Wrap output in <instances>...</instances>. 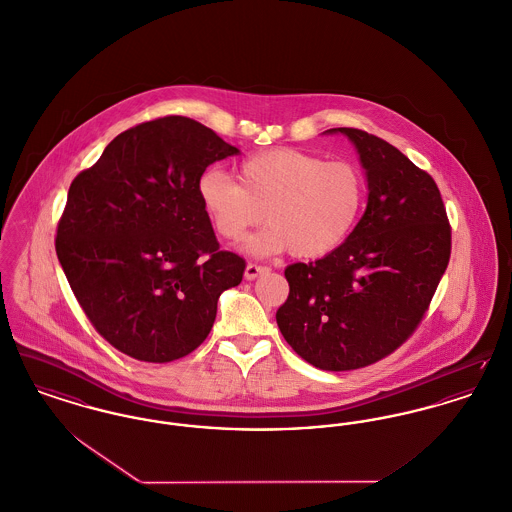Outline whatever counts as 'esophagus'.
<instances>
[{"instance_id":"1","label":"esophagus","mask_w":512,"mask_h":512,"mask_svg":"<svg viewBox=\"0 0 512 512\" xmlns=\"http://www.w3.org/2000/svg\"><path fill=\"white\" fill-rule=\"evenodd\" d=\"M269 271H271L269 267H263V265H257V263H249V265L245 267V278H247V280H255L257 276H261V274H265V272Z\"/></svg>"}]
</instances>
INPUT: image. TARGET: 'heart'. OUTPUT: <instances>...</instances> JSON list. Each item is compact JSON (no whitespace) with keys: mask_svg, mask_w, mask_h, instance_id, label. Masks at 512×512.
I'll return each mask as SVG.
<instances>
[{"mask_svg":"<svg viewBox=\"0 0 512 512\" xmlns=\"http://www.w3.org/2000/svg\"><path fill=\"white\" fill-rule=\"evenodd\" d=\"M197 195L222 240L240 243L265 218L269 226L247 243L253 255L290 249L294 257L319 259L354 232L365 180L352 162L280 147L243 158L236 181L220 170L203 172Z\"/></svg>","mask_w":512,"mask_h":512,"instance_id":"obj_1","label":"heart"}]
</instances>
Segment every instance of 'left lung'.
I'll use <instances>...</instances> for the list:
<instances>
[{"label":"left lung","mask_w":512,"mask_h":512,"mask_svg":"<svg viewBox=\"0 0 512 512\" xmlns=\"http://www.w3.org/2000/svg\"><path fill=\"white\" fill-rule=\"evenodd\" d=\"M327 133L346 135L360 154L367 207L340 247L284 271L290 294L276 323L307 363L350 371L418 329L451 259V224L437 183L391 143L354 127Z\"/></svg>","instance_id":"obj_1"}]
</instances>
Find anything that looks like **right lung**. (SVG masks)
Listing matches in <instances>:
<instances>
[{"label": "right lung", "instance_id": "add662e5", "mask_svg": "<svg viewBox=\"0 0 512 512\" xmlns=\"http://www.w3.org/2000/svg\"><path fill=\"white\" fill-rule=\"evenodd\" d=\"M183 116L120 133L69 187L56 253L92 327L116 350L166 363L209 336L216 303L245 261L220 251L197 181L238 154Z\"/></svg>", "mask_w": 512, "mask_h": 512}]
</instances>
